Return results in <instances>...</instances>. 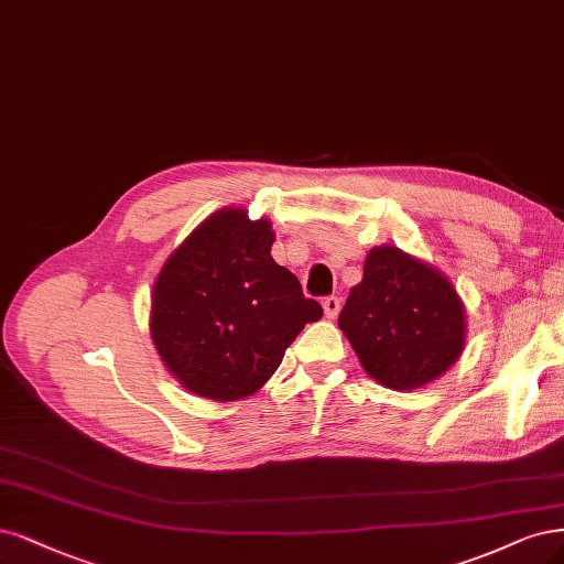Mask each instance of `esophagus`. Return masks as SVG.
I'll use <instances>...</instances> for the list:
<instances>
[{"instance_id": "esophagus-1", "label": "esophagus", "mask_w": 564, "mask_h": 564, "mask_svg": "<svg viewBox=\"0 0 564 564\" xmlns=\"http://www.w3.org/2000/svg\"><path fill=\"white\" fill-rule=\"evenodd\" d=\"M322 307H324V315H326L328 319H336L338 313H340V299H338V296H326V299L322 301Z\"/></svg>"}]
</instances>
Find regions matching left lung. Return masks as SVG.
<instances>
[{"instance_id": "obj_1", "label": "left lung", "mask_w": 564, "mask_h": 564, "mask_svg": "<svg viewBox=\"0 0 564 564\" xmlns=\"http://www.w3.org/2000/svg\"><path fill=\"white\" fill-rule=\"evenodd\" d=\"M338 326L364 371L392 390L436 380L464 347V307L453 284L397 247L368 251Z\"/></svg>"}]
</instances>
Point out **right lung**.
<instances>
[{
  "label": "right lung",
  "mask_w": 564,
  "mask_h": 564,
  "mask_svg": "<svg viewBox=\"0 0 564 564\" xmlns=\"http://www.w3.org/2000/svg\"><path fill=\"white\" fill-rule=\"evenodd\" d=\"M273 230L221 209L191 232L153 284L151 338L186 390L215 401L254 394L322 305L270 257Z\"/></svg>",
  "instance_id": "right-lung-1"
}]
</instances>
